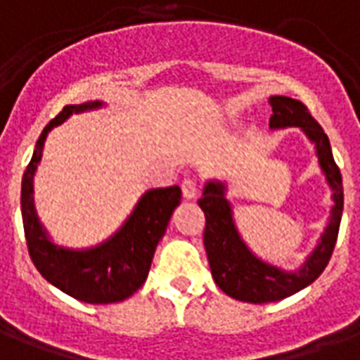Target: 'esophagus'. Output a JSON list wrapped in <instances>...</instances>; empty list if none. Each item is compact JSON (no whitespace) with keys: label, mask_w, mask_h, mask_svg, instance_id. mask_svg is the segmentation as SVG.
I'll list each match as a JSON object with an SVG mask.
<instances>
[{"label":"esophagus","mask_w":360,"mask_h":360,"mask_svg":"<svg viewBox=\"0 0 360 360\" xmlns=\"http://www.w3.org/2000/svg\"><path fill=\"white\" fill-rule=\"evenodd\" d=\"M182 195L184 199H193L198 195V182L191 180V178H186L182 182Z\"/></svg>","instance_id":"esophagus-1"}]
</instances>
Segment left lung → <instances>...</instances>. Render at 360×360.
<instances>
[{
  "instance_id": "1",
  "label": "left lung",
  "mask_w": 360,
  "mask_h": 360,
  "mask_svg": "<svg viewBox=\"0 0 360 360\" xmlns=\"http://www.w3.org/2000/svg\"><path fill=\"white\" fill-rule=\"evenodd\" d=\"M272 117L269 126L272 130L297 126L316 149L319 165L332 190L334 205L330 209V219L320 236L313 253L297 270H285L270 264L248 248L234 222L232 205L226 199V182L209 180L203 188V195L198 203L205 212V243L207 259L211 266L214 284L230 297L245 303H270L297 293L322 274L335 248L340 222L343 212L342 174L334 161L330 140L322 126L311 117L305 105L285 96L269 97Z\"/></svg>"
}]
</instances>
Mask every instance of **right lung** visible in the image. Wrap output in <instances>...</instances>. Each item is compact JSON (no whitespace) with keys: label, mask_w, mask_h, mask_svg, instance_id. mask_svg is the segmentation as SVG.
<instances>
[{"label":"right lung","mask_w":360,"mask_h":360,"mask_svg":"<svg viewBox=\"0 0 360 360\" xmlns=\"http://www.w3.org/2000/svg\"><path fill=\"white\" fill-rule=\"evenodd\" d=\"M103 107V101L67 105L44 128L36 141V149L22 176L20 211L25 226L26 245L34 266L49 284L65 291L70 297L107 305L130 297L146 282L151 269L157 243L167 232L172 212L180 205L182 191L178 186L148 190L136 203L124 224L101 243L88 249H70L51 241L38 219L34 207V174L41 161V151L47 134L70 115L94 111Z\"/></svg>","instance_id":"1"}]
</instances>
